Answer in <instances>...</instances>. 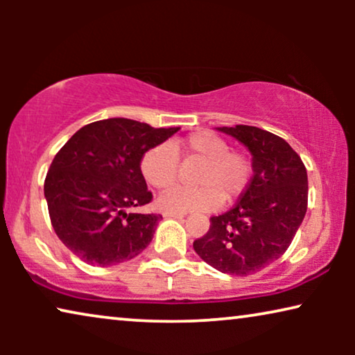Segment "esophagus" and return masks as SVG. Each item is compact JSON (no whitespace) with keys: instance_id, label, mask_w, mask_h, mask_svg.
I'll use <instances>...</instances> for the list:
<instances>
[{"instance_id":"esophagus-1","label":"esophagus","mask_w":355,"mask_h":355,"mask_svg":"<svg viewBox=\"0 0 355 355\" xmlns=\"http://www.w3.org/2000/svg\"><path fill=\"white\" fill-rule=\"evenodd\" d=\"M164 218H184V213H178V211H164L163 213Z\"/></svg>"}]
</instances>
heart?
<instances>
[{
    "label": "heart",
    "instance_id": "heart-1",
    "mask_svg": "<svg viewBox=\"0 0 355 355\" xmlns=\"http://www.w3.org/2000/svg\"><path fill=\"white\" fill-rule=\"evenodd\" d=\"M179 159L198 162L193 184L196 189H174L158 198L157 205L164 211H207L221 202H232L249 186L252 163L241 150L230 148L220 135L197 130L184 139L150 148L140 162L145 181L157 191H168L178 181Z\"/></svg>",
    "mask_w": 355,
    "mask_h": 355
}]
</instances>
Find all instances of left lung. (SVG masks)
I'll return each mask as SVG.
<instances>
[{"label": "left lung", "instance_id": "left-lung-1", "mask_svg": "<svg viewBox=\"0 0 355 355\" xmlns=\"http://www.w3.org/2000/svg\"><path fill=\"white\" fill-rule=\"evenodd\" d=\"M220 130L250 150L254 176L230 211L210 218L193 250L221 273L254 275L293 242L307 211V169L291 145L268 130L242 124Z\"/></svg>", "mask_w": 355, "mask_h": 355}]
</instances>
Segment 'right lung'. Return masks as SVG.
Here are the masks:
<instances>
[{
	"instance_id": "1",
	"label": "right lung",
	"mask_w": 355,
	"mask_h": 355,
	"mask_svg": "<svg viewBox=\"0 0 355 355\" xmlns=\"http://www.w3.org/2000/svg\"><path fill=\"white\" fill-rule=\"evenodd\" d=\"M178 130L111 118L84 125L62 145L43 189L53 230L72 254L110 266L150 244L162 215L130 211L153 198L140 162Z\"/></svg>"
}]
</instances>
